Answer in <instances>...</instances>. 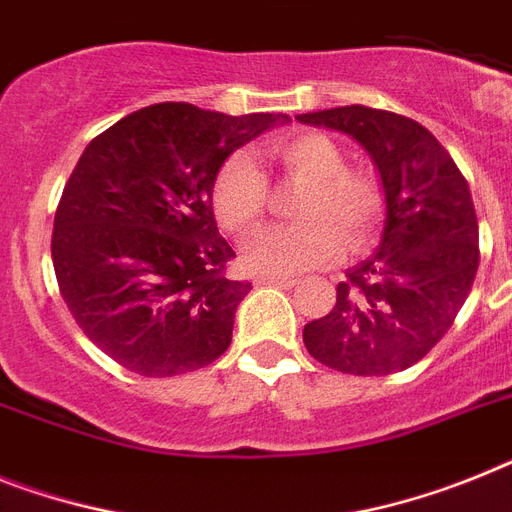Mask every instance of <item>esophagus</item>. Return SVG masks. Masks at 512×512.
Listing matches in <instances>:
<instances>
[{
	"mask_svg": "<svg viewBox=\"0 0 512 512\" xmlns=\"http://www.w3.org/2000/svg\"><path fill=\"white\" fill-rule=\"evenodd\" d=\"M257 283H263V286H278V289H294L296 278L291 276H260Z\"/></svg>",
	"mask_w": 512,
	"mask_h": 512,
	"instance_id": "obj_1",
	"label": "esophagus"
}]
</instances>
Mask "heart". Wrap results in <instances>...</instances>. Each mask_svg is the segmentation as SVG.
<instances>
[{"label": "heart", "instance_id": "heart-1", "mask_svg": "<svg viewBox=\"0 0 512 512\" xmlns=\"http://www.w3.org/2000/svg\"><path fill=\"white\" fill-rule=\"evenodd\" d=\"M281 174L302 184L294 216L302 221L252 234L242 247L247 268L302 273L333 263L343 252L375 242L385 218V187L375 174L346 166V153L322 132H289L265 145ZM268 210V179L247 156H231L213 182V213L231 234H247Z\"/></svg>", "mask_w": 512, "mask_h": 512}]
</instances>
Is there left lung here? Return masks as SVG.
Masks as SVG:
<instances>
[{
	"label": "left lung",
	"instance_id": "8db88e82",
	"mask_svg": "<svg viewBox=\"0 0 512 512\" xmlns=\"http://www.w3.org/2000/svg\"><path fill=\"white\" fill-rule=\"evenodd\" d=\"M346 132L375 158L388 197L377 252L346 270L336 307L304 325V346L343 375L409 369L461 312L479 268V221L466 176L427 127L369 106L299 114Z\"/></svg>",
	"mask_w": 512,
	"mask_h": 512
}]
</instances>
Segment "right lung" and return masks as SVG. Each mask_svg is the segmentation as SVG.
Listing matches in <instances>:
<instances>
[{
  "label": "right lung",
  "mask_w": 512,
  "mask_h": 512,
  "mask_svg": "<svg viewBox=\"0 0 512 512\" xmlns=\"http://www.w3.org/2000/svg\"><path fill=\"white\" fill-rule=\"evenodd\" d=\"M283 114L229 117L153 103L88 143L64 184L51 260L59 294L98 349L143 377H171L229 349L249 294L213 218L223 161Z\"/></svg>",
  "instance_id": "right-lung-1"
}]
</instances>
